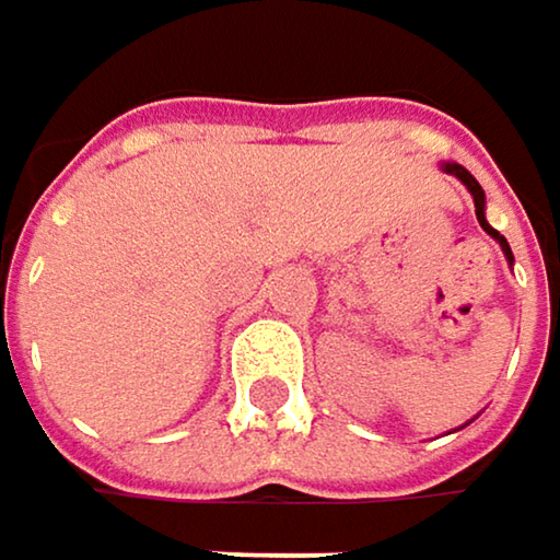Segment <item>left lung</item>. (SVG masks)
<instances>
[{
  "instance_id": "left-lung-1",
  "label": "left lung",
  "mask_w": 560,
  "mask_h": 560,
  "mask_svg": "<svg viewBox=\"0 0 560 560\" xmlns=\"http://www.w3.org/2000/svg\"><path fill=\"white\" fill-rule=\"evenodd\" d=\"M441 168L447 171V174H454V177H457V180H460V184H464V187L470 190V197H474V207H477V220H480V226H483V230H487V233H490V236H493V240L500 243L503 256L509 259V266H512L515 259H512V249H509L505 236H500V233H497V230H493V226L487 223V194H483L480 180H477V177H474L470 171L464 168V165H457V162H441Z\"/></svg>"
}]
</instances>
